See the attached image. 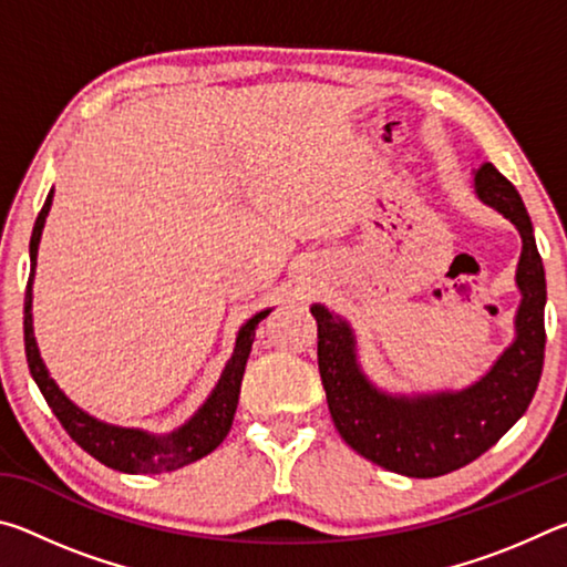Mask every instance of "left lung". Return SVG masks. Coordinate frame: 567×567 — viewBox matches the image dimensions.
I'll use <instances>...</instances> for the list:
<instances>
[{
    "instance_id": "8db88e82",
    "label": "left lung",
    "mask_w": 567,
    "mask_h": 567,
    "mask_svg": "<svg viewBox=\"0 0 567 567\" xmlns=\"http://www.w3.org/2000/svg\"><path fill=\"white\" fill-rule=\"evenodd\" d=\"M483 205L511 219L523 239L515 285V338L485 375L460 390L390 392L360 364L358 334L342 315L322 302L318 320V364L334 427L354 453L408 477H437L473 463L511 430L530 405L545 354V270L530 215L517 189L493 162L473 169Z\"/></svg>"
}]
</instances>
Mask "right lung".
<instances>
[{
    "mask_svg": "<svg viewBox=\"0 0 567 567\" xmlns=\"http://www.w3.org/2000/svg\"><path fill=\"white\" fill-rule=\"evenodd\" d=\"M54 189L44 199V207L40 217H37L32 239H30V282H27L24 295V350L27 362H30V372L37 382V388L47 400V405L52 408L56 420L62 422V427L70 433V437L80 445L84 453H90L94 460H100L102 465L120 473L130 475H155V473H169V470L185 467L195 460L205 457L223 443L227 437L229 427H233L237 400H239V385H243L245 364L249 358L255 342V330L267 315L272 312V307L252 315L243 328L237 330L235 350L229 354L223 375H219L217 385L209 392L207 400L195 410L185 425L172 430V433H147L142 427H122L110 425V422L97 420L90 412H84L80 405L64 395L60 385L52 380L50 370L37 348L34 338V320H32V282L37 272V252H40V239L42 229L50 215Z\"/></svg>",
    "mask_w": 567,
    "mask_h": 567,
    "instance_id": "obj_1",
    "label": "right lung"
}]
</instances>
